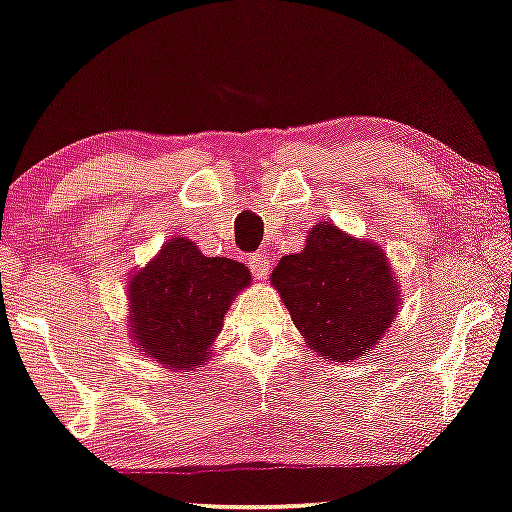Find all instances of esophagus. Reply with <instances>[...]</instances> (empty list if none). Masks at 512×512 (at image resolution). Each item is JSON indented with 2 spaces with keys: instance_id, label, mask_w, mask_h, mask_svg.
<instances>
[{
  "instance_id": "34e87169",
  "label": "esophagus",
  "mask_w": 512,
  "mask_h": 512,
  "mask_svg": "<svg viewBox=\"0 0 512 512\" xmlns=\"http://www.w3.org/2000/svg\"><path fill=\"white\" fill-rule=\"evenodd\" d=\"M249 263H251V273H254L256 280H268L270 266H273V263H270V258L266 254L251 256Z\"/></svg>"
}]
</instances>
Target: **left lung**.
I'll use <instances>...</instances> for the list:
<instances>
[{"label":"left lung","instance_id":"obj_1","mask_svg":"<svg viewBox=\"0 0 512 512\" xmlns=\"http://www.w3.org/2000/svg\"><path fill=\"white\" fill-rule=\"evenodd\" d=\"M270 285L308 349L334 363L370 353L401 306V287L382 246L327 220L308 230L304 251L280 258Z\"/></svg>","mask_w":512,"mask_h":512}]
</instances>
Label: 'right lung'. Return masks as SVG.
Wrapping results in <instances>:
<instances>
[{
    "label": "right lung",
    "mask_w": 512,
    "mask_h": 512,
    "mask_svg": "<svg viewBox=\"0 0 512 512\" xmlns=\"http://www.w3.org/2000/svg\"><path fill=\"white\" fill-rule=\"evenodd\" d=\"M251 285L244 263L208 258L192 239L173 237L130 275L128 332L144 358L168 370L206 365L227 308Z\"/></svg>",
    "instance_id": "obj_1"
}]
</instances>
